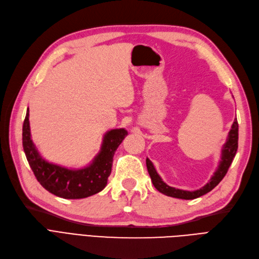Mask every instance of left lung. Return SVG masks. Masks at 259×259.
<instances>
[{"instance_id": "obj_1", "label": "left lung", "mask_w": 259, "mask_h": 259, "mask_svg": "<svg viewBox=\"0 0 259 259\" xmlns=\"http://www.w3.org/2000/svg\"><path fill=\"white\" fill-rule=\"evenodd\" d=\"M237 149H238V121L236 118L234 120L232 129L228 132L226 143L222 148L221 161H220L219 166L214 171L213 176L209 180L208 184H206L203 188L195 191H186V190H180V189L167 186L164 181L161 179V177L157 173L154 164H152V162L148 158L146 159V165H147L149 176L152 181V185L155 186V188L159 191V192L170 197H176L181 199H194L210 192V191L220 184V181L224 178L229 166H231L232 162L236 156Z\"/></svg>"}]
</instances>
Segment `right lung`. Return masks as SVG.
Segmentation results:
<instances>
[{"mask_svg": "<svg viewBox=\"0 0 259 259\" xmlns=\"http://www.w3.org/2000/svg\"><path fill=\"white\" fill-rule=\"evenodd\" d=\"M128 135L123 128L105 133L101 149L92 163L79 169L67 168L46 161L38 152L31 139L28 109L22 128V145L36 179L50 193L67 199L92 196L102 191L111 174L113 157L122 140Z\"/></svg>", "mask_w": 259, "mask_h": 259, "instance_id": "right-lung-1", "label": "right lung"}]
</instances>
